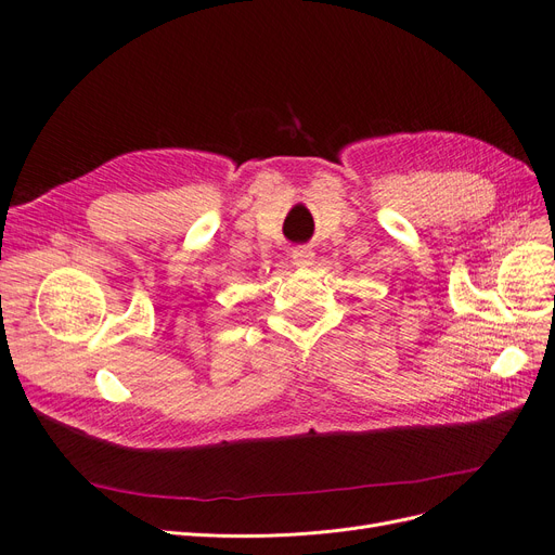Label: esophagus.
Wrapping results in <instances>:
<instances>
[{"label":"esophagus","mask_w":555,"mask_h":555,"mask_svg":"<svg viewBox=\"0 0 555 555\" xmlns=\"http://www.w3.org/2000/svg\"><path fill=\"white\" fill-rule=\"evenodd\" d=\"M312 261H314V251H312L308 245L292 249V263H294V266H298V268H310Z\"/></svg>","instance_id":"obj_1"}]
</instances>
